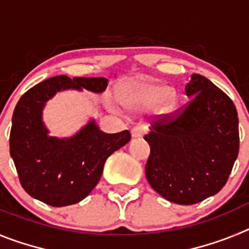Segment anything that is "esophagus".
Here are the masks:
<instances>
[{"mask_svg": "<svg viewBox=\"0 0 249 249\" xmlns=\"http://www.w3.org/2000/svg\"><path fill=\"white\" fill-rule=\"evenodd\" d=\"M132 138H141L144 135V128L141 126H136L131 129Z\"/></svg>", "mask_w": 249, "mask_h": 249, "instance_id": "34e87169", "label": "esophagus"}]
</instances>
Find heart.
Masks as SVG:
<instances>
[{"label": "heart", "mask_w": 249, "mask_h": 249, "mask_svg": "<svg viewBox=\"0 0 249 249\" xmlns=\"http://www.w3.org/2000/svg\"><path fill=\"white\" fill-rule=\"evenodd\" d=\"M118 97L124 105L151 108L160 105L163 99V107L171 112L177 107L178 96L163 82L153 80H137L124 85L118 91Z\"/></svg>", "instance_id": "heart-1"}]
</instances>
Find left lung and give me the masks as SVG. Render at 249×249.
Returning a JSON list of instances; mask_svg holds the SVG:
<instances>
[{"mask_svg": "<svg viewBox=\"0 0 249 249\" xmlns=\"http://www.w3.org/2000/svg\"><path fill=\"white\" fill-rule=\"evenodd\" d=\"M191 98L175 117L158 120L144 140L151 147L148 183L177 204H195L223 188L239 149L238 114L227 94L208 78L192 74Z\"/></svg>", "mask_w": 249, "mask_h": 249, "instance_id": "1", "label": "left lung"}]
</instances>
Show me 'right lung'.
<instances>
[{"label": "right lung", "instance_id": "add662e5", "mask_svg": "<svg viewBox=\"0 0 249 249\" xmlns=\"http://www.w3.org/2000/svg\"><path fill=\"white\" fill-rule=\"evenodd\" d=\"M105 77H51L28 89L16 105L10 153L23 190L52 207L78 203L97 186L106 160L131 140L128 131L105 133L92 118L76 135L50 136L42 120L46 103L59 91L102 93Z\"/></svg>", "mask_w": 249, "mask_h": 249}]
</instances>
